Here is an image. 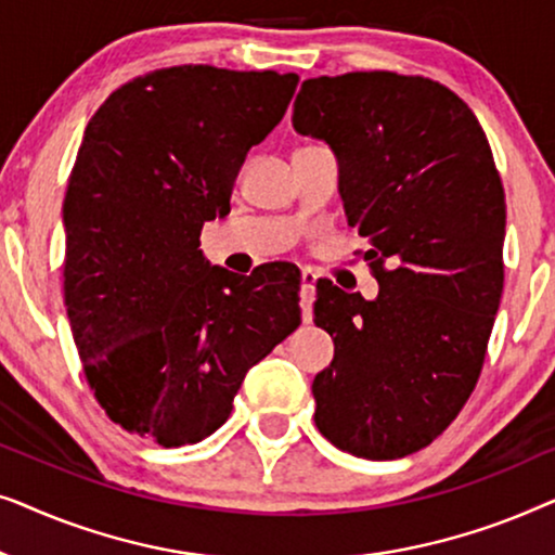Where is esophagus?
I'll return each mask as SVG.
<instances>
[{"mask_svg":"<svg viewBox=\"0 0 555 555\" xmlns=\"http://www.w3.org/2000/svg\"><path fill=\"white\" fill-rule=\"evenodd\" d=\"M315 283L318 272L313 268H306L300 272V308H302V321L313 318V300H315Z\"/></svg>","mask_w":555,"mask_h":555,"instance_id":"obj_1","label":"esophagus"}]
</instances>
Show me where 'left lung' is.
<instances>
[{
  "mask_svg": "<svg viewBox=\"0 0 555 555\" xmlns=\"http://www.w3.org/2000/svg\"><path fill=\"white\" fill-rule=\"evenodd\" d=\"M293 126L338 156L348 224L378 298L318 280L313 321L336 344L313 382L315 427L356 457L437 439L480 378L503 295L505 189L488 135L442 82L389 70L310 78Z\"/></svg>",
  "mask_w": 555,
  "mask_h": 555,
  "instance_id": "obj_1",
  "label": "left lung"
}]
</instances>
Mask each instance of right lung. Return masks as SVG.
<instances>
[{
	"label": "right lung",
	"mask_w": 555,
	"mask_h": 555,
	"mask_svg": "<svg viewBox=\"0 0 555 555\" xmlns=\"http://www.w3.org/2000/svg\"><path fill=\"white\" fill-rule=\"evenodd\" d=\"M298 80L162 67L88 120L63 204L65 306L88 386L128 435L202 442L232 414L247 371L300 325L293 264L237 278L199 249Z\"/></svg>",
	"instance_id": "right-lung-1"
}]
</instances>
